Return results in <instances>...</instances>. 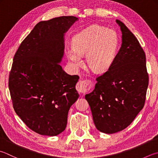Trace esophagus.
<instances>
[{
    "label": "esophagus",
    "mask_w": 158,
    "mask_h": 158,
    "mask_svg": "<svg viewBox=\"0 0 158 158\" xmlns=\"http://www.w3.org/2000/svg\"><path fill=\"white\" fill-rule=\"evenodd\" d=\"M91 87L90 82L87 80H80L76 86L77 90L80 93H86L89 91V90H90Z\"/></svg>",
    "instance_id": "esophagus-1"
}]
</instances>
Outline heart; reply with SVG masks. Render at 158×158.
Returning <instances> with one entry per match:
<instances>
[{"instance_id":"b5f03b06","label":"heart","mask_w":158,"mask_h":158,"mask_svg":"<svg viewBox=\"0 0 158 158\" xmlns=\"http://www.w3.org/2000/svg\"><path fill=\"white\" fill-rule=\"evenodd\" d=\"M118 45V35L115 30L93 25L74 35L72 47L66 49V55L75 67L81 66L82 56L86 55L89 67L95 72L100 73L111 66Z\"/></svg>"}]
</instances>
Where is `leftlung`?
Masks as SVG:
<instances>
[{
    "label": "left lung",
    "instance_id": "8db88e82",
    "mask_svg": "<svg viewBox=\"0 0 158 158\" xmlns=\"http://www.w3.org/2000/svg\"><path fill=\"white\" fill-rule=\"evenodd\" d=\"M116 23L120 49L108 71L96 78L94 91L85 95L96 129L108 134L130 125L144 107L148 85L144 50L123 22Z\"/></svg>",
    "mask_w": 158,
    "mask_h": 158
}]
</instances>
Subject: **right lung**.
<instances>
[{
	"mask_svg": "<svg viewBox=\"0 0 158 158\" xmlns=\"http://www.w3.org/2000/svg\"><path fill=\"white\" fill-rule=\"evenodd\" d=\"M78 20L69 16L39 22L15 53L9 78L14 109L38 134L55 136L64 131L69 110L79 97V76L67 73L60 64L64 35Z\"/></svg>",
	"mask_w": 158,
	"mask_h": 158,
	"instance_id": "right-lung-1",
	"label": "right lung"
}]
</instances>
